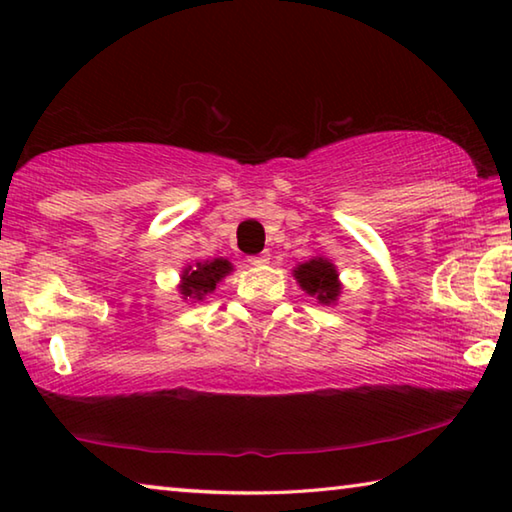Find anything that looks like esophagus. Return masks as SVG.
Returning <instances> with one entry per match:
<instances>
[{
	"instance_id": "1",
	"label": "esophagus",
	"mask_w": 512,
	"mask_h": 512,
	"mask_svg": "<svg viewBox=\"0 0 512 512\" xmlns=\"http://www.w3.org/2000/svg\"><path fill=\"white\" fill-rule=\"evenodd\" d=\"M268 259H271V253H268V250H264V253H259V255H253L248 259L250 264L253 266H264V264H268Z\"/></svg>"
}]
</instances>
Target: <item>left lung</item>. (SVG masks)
I'll use <instances>...</instances> for the list:
<instances>
[{
  "instance_id": "1",
  "label": "left lung",
  "mask_w": 512,
  "mask_h": 512,
  "mask_svg": "<svg viewBox=\"0 0 512 512\" xmlns=\"http://www.w3.org/2000/svg\"><path fill=\"white\" fill-rule=\"evenodd\" d=\"M302 291H307L309 296H314L323 305H334L339 300L341 293V282L339 273H336V266L325 257H314L309 262L300 264L296 271H293Z\"/></svg>"
}]
</instances>
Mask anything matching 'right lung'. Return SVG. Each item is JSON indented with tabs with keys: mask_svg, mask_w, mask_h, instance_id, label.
<instances>
[{
	"mask_svg": "<svg viewBox=\"0 0 512 512\" xmlns=\"http://www.w3.org/2000/svg\"><path fill=\"white\" fill-rule=\"evenodd\" d=\"M230 271L232 264L223 257L210 259V262H196L194 266H187L183 271L178 291L183 293L185 300H203Z\"/></svg>",
	"mask_w": 512,
	"mask_h": 512,
	"instance_id": "1",
	"label": "right lung"
}]
</instances>
